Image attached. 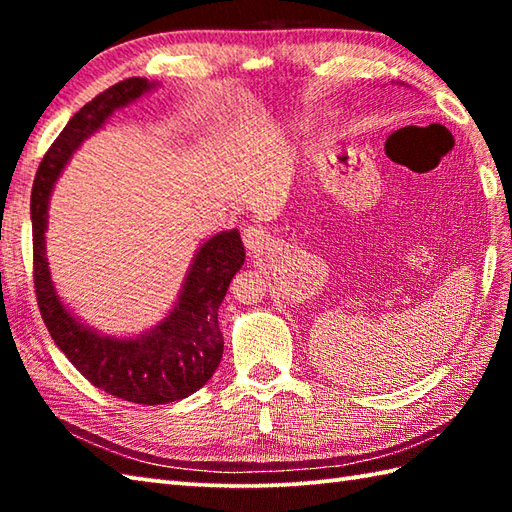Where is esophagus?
Masks as SVG:
<instances>
[{"instance_id": "1", "label": "esophagus", "mask_w": 512, "mask_h": 512, "mask_svg": "<svg viewBox=\"0 0 512 512\" xmlns=\"http://www.w3.org/2000/svg\"><path fill=\"white\" fill-rule=\"evenodd\" d=\"M242 237H244V244L248 250H264L266 242H268V235L264 233V228L259 226H246L242 231Z\"/></svg>"}]
</instances>
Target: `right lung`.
Instances as JSON below:
<instances>
[{
	"mask_svg": "<svg viewBox=\"0 0 512 512\" xmlns=\"http://www.w3.org/2000/svg\"><path fill=\"white\" fill-rule=\"evenodd\" d=\"M156 85L132 76L83 105L43 156L30 195L35 292L43 323L59 350L94 387L136 405H167L187 398L204 387L220 365L224 339L217 310L231 279L244 266L242 237L233 228L206 239L193 255L167 317L136 336H112L90 328L61 301L46 257V231L54 182L74 151L116 110L156 90Z\"/></svg>",
	"mask_w": 512,
	"mask_h": 512,
	"instance_id": "right-lung-1",
	"label": "right lung"
}]
</instances>
